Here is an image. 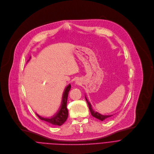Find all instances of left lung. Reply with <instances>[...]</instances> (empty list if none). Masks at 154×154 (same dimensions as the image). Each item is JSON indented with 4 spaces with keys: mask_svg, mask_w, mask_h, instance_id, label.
Listing matches in <instances>:
<instances>
[{
    "mask_svg": "<svg viewBox=\"0 0 154 154\" xmlns=\"http://www.w3.org/2000/svg\"><path fill=\"white\" fill-rule=\"evenodd\" d=\"M85 100L88 104V107H89V110L90 111V113L91 114V115L94 116L95 118L101 120V121L105 120V119H107L108 118H110V117H112L113 115H102V114H100V113L97 112H95V110H93V109H92L91 107V105L90 104V103L88 101L87 98L85 97Z\"/></svg>",
    "mask_w": 154,
    "mask_h": 154,
    "instance_id": "left-lung-1",
    "label": "left lung"
}]
</instances>
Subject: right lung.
Here are the masks:
<instances>
[{"label":"right lung","mask_w":154,"mask_h":154,"mask_svg":"<svg viewBox=\"0 0 154 154\" xmlns=\"http://www.w3.org/2000/svg\"><path fill=\"white\" fill-rule=\"evenodd\" d=\"M30 58H31V57H29V59H30ZM70 88H71L70 84H69L66 87V88L64 91L63 95L61 105H60L58 111L56 113L55 115H54L51 118H44V117L41 116L40 115H39L38 114L36 113L37 116L39 118V119L41 120H43L44 121H46L47 122H48L49 124H51V125H53L54 126H60L61 125H63L65 122V121L67 120L68 116H69V113H68L69 112H68V109H67V102L69 92Z\"/></svg>","instance_id":"right-lung-1"}]
</instances>
